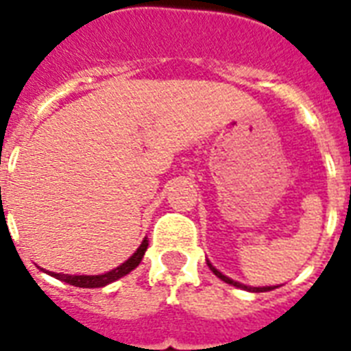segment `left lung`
Here are the masks:
<instances>
[{"mask_svg": "<svg viewBox=\"0 0 351 351\" xmlns=\"http://www.w3.org/2000/svg\"><path fill=\"white\" fill-rule=\"evenodd\" d=\"M206 262H208L209 269H211V271H213L215 275H217V277L220 278V280H224L226 284H231V286H234V288L245 289V291H251V293H261V291H271V289L278 288V286H258V288H256V286H247V284H242V282H239V280H233V278H230V277H228V275H224V273L220 271V269H217V267H215L213 264H211V262L208 261V258H206Z\"/></svg>", "mask_w": 351, "mask_h": 351, "instance_id": "obj_1", "label": "left lung"}]
</instances>
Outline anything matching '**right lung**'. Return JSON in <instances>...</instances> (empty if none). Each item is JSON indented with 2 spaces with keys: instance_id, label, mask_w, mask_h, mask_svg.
<instances>
[{
  "instance_id": "right-lung-1",
  "label": "right lung",
  "mask_w": 351,
  "mask_h": 351,
  "mask_svg": "<svg viewBox=\"0 0 351 351\" xmlns=\"http://www.w3.org/2000/svg\"><path fill=\"white\" fill-rule=\"evenodd\" d=\"M149 240L147 237L142 240V244L138 245V250L132 253L129 258H127L123 264H120L118 267L111 269V271L100 273V275H69V273H54V271H47L43 267H40L41 271L51 275V277L58 278L65 284H71V286H76V288H104L107 284L114 282L118 278L125 277L127 273H131L134 267H138V264L142 262L145 251H147Z\"/></svg>"
}]
</instances>
